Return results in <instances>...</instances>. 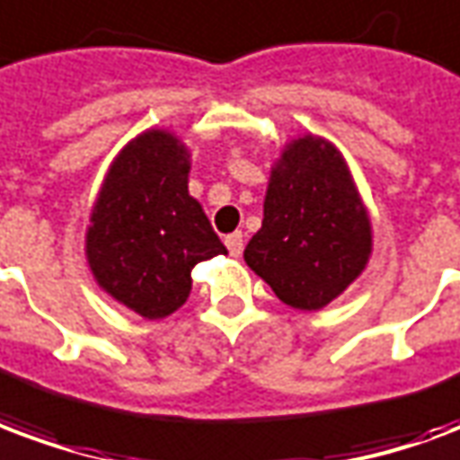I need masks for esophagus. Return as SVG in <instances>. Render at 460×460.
<instances>
[{
    "instance_id": "esophagus-1",
    "label": "esophagus",
    "mask_w": 460,
    "mask_h": 460,
    "mask_svg": "<svg viewBox=\"0 0 460 460\" xmlns=\"http://www.w3.org/2000/svg\"><path fill=\"white\" fill-rule=\"evenodd\" d=\"M224 243H226V248H229L231 256L239 258L241 253H243V234H241V231H234V234H229Z\"/></svg>"
}]
</instances>
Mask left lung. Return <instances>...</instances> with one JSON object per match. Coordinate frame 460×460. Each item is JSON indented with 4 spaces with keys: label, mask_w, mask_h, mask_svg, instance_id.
I'll return each instance as SVG.
<instances>
[{
    "label": "left lung",
    "mask_w": 460,
    "mask_h": 460,
    "mask_svg": "<svg viewBox=\"0 0 460 460\" xmlns=\"http://www.w3.org/2000/svg\"><path fill=\"white\" fill-rule=\"evenodd\" d=\"M370 221L332 144L299 138L275 165L263 226L243 258L278 299L295 309H322L368 263Z\"/></svg>",
    "instance_id": "obj_1"
}]
</instances>
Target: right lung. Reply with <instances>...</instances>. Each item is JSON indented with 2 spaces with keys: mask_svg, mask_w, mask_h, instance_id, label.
Wrapping results in <instances>:
<instances>
[{
  "mask_svg": "<svg viewBox=\"0 0 460 460\" xmlns=\"http://www.w3.org/2000/svg\"><path fill=\"white\" fill-rule=\"evenodd\" d=\"M185 146L146 131L119 153L87 231V258L102 288L146 319L185 305L192 268L226 253L187 192Z\"/></svg>",
  "mask_w": 460,
  "mask_h": 460,
  "instance_id": "add662e5",
  "label": "right lung"
}]
</instances>
